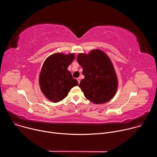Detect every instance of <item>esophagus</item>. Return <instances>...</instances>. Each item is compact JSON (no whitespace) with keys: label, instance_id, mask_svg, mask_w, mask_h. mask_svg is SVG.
I'll use <instances>...</instances> for the list:
<instances>
[{"label":"esophagus","instance_id":"34e87169","mask_svg":"<svg viewBox=\"0 0 157 157\" xmlns=\"http://www.w3.org/2000/svg\"><path fill=\"white\" fill-rule=\"evenodd\" d=\"M77 81H78V83L79 84V83H80V81H81V78H77Z\"/></svg>","mask_w":157,"mask_h":157}]
</instances>
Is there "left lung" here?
<instances>
[{"mask_svg":"<svg viewBox=\"0 0 157 157\" xmlns=\"http://www.w3.org/2000/svg\"><path fill=\"white\" fill-rule=\"evenodd\" d=\"M77 61L82 68L84 78L79 87L89 101L96 104L105 103L116 94L118 80L113 63L102 50L79 53Z\"/></svg>","mask_w":157,"mask_h":157,"instance_id":"1","label":"left lung"}]
</instances>
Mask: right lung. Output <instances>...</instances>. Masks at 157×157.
<instances>
[{
	"mask_svg": "<svg viewBox=\"0 0 157 157\" xmlns=\"http://www.w3.org/2000/svg\"><path fill=\"white\" fill-rule=\"evenodd\" d=\"M75 58L74 53H56L44 61L40 73L39 84L41 92L49 101L53 102L62 101L72 87L78 85L77 80L68 70Z\"/></svg>",
	"mask_w": 157,
	"mask_h": 157,
	"instance_id": "1",
	"label": "right lung"
}]
</instances>
